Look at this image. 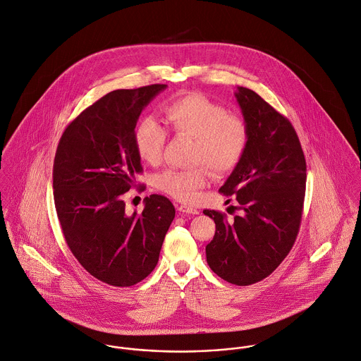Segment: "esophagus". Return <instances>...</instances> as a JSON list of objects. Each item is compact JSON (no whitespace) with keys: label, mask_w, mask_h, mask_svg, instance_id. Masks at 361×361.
Returning <instances> with one entry per match:
<instances>
[{"label":"esophagus","mask_w":361,"mask_h":361,"mask_svg":"<svg viewBox=\"0 0 361 361\" xmlns=\"http://www.w3.org/2000/svg\"><path fill=\"white\" fill-rule=\"evenodd\" d=\"M178 210L183 214H199V210L195 207H190V206H179Z\"/></svg>","instance_id":"34e87169"}]
</instances>
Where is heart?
<instances>
[{
    "label": "heart",
    "instance_id": "1",
    "mask_svg": "<svg viewBox=\"0 0 361 361\" xmlns=\"http://www.w3.org/2000/svg\"><path fill=\"white\" fill-rule=\"evenodd\" d=\"M164 114L176 135L195 138V164H206L216 175H226L238 166L249 141L247 126L240 118L228 115L224 106L196 92L173 99ZM165 140L164 127L152 118H145L135 126L134 145L145 164L159 162ZM206 182L207 169L203 165L190 169L169 168L154 179L157 189L180 202L195 200Z\"/></svg>",
    "mask_w": 361,
    "mask_h": 361
}]
</instances>
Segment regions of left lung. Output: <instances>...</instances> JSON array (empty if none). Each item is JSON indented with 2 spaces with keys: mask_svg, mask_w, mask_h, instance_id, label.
<instances>
[{
  "mask_svg": "<svg viewBox=\"0 0 361 361\" xmlns=\"http://www.w3.org/2000/svg\"><path fill=\"white\" fill-rule=\"evenodd\" d=\"M249 141L220 192L234 195L240 216L216 210V234L206 246L210 269L228 283L249 286L271 274L291 250L301 223L307 164L288 119L252 90L235 92Z\"/></svg>",
  "mask_w": 361,
  "mask_h": 361,
  "instance_id": "8db88e82",
  "label": "left lung"
}]
</instances>
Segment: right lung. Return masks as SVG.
Returning <instances> with one entry per match:
<instances>
[{"mask_svg": "<svg viewBox=\"0 0 361 361\" xmlns=\"http://www.w3.org/2000/svg\"><path fill=\"white\" fill-rule=\"evenodd\" d=\"M165 88L106 94L67 126L56 151L54 204L64 238L90 274L115 287L134 286L154 270L175 217L161 195L145 197L141 214H126L123 200L142 171L135 124Z\"/></svg>", "mask_w": 361, "mask_h": 361, "instance_id": "right-lung-1", "label": "right lung"}]
</instances>
